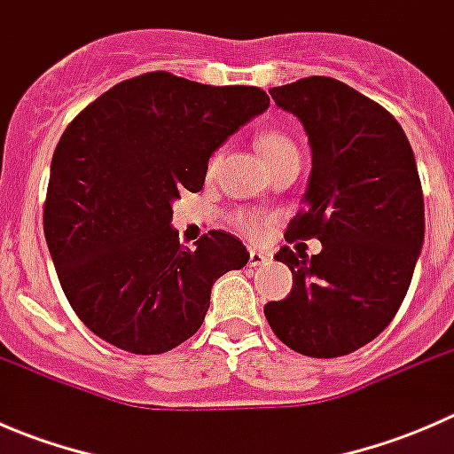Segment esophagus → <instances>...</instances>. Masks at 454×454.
Wrapping results in <instances>:
<instances>
[{
    "label": "esophagus",
    "mask_w": 454,
    "mask_h": 454,
    "mask_svg": "<svg viewBox=\"0 0 454 454\" xmlns=\"http://www.w3.org/2000/svg\"><path fill=\"white\" fill-rule=\"evenodd\" d=\"M272 261V254L263 250H250V265H265Z\"/></svg>",
    "instance_id": "obj_1"
}]
</instances>
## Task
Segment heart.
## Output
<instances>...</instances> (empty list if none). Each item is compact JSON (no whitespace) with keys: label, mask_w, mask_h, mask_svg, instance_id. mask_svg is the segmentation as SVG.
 Returning a JSON list of instances; mask_svg holds the SVG:
<instances>
[{"label":"heart","mask_w":454,"mask_h":454,"mask_svg":"<svg viewBox=\"0 0 454 454\" xmlns=\"http://www.w3.org/2000/svg\"><path fill=\"white\" fill-rule=\"evenodd\" d=\"M256 149L263 155L265 164L278 162V160L283 158H299V149H296L294 140L281 129L259 131V134H256ZM217 158L219 155H215V158L210 160V171H213L215 164H217ZM232 223H235L241 232H246V235L259 237L263 235L265 228L272 223V217H268V215L263 213H237L235 217H232Z\"/></svg>","instance_id":"b5f03b06"}]
</instances>
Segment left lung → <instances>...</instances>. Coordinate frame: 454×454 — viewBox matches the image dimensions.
<instances>
[{"mask_svg": "<svg viewBox=\"0 0 454 454\" xmlns=\"http://www.w3.org/2000/svg\"><path fill=\"white\" fill-rule=\"evenodd\" d=\"M270 94L312 146L305 208L286 239H318L323 250H278L294 283L263 312L290 349L338 358L380 336L409 290L424 241L418 164L400 122L354 87L308 76Z\"/></svg>", "mask_w": 454, "mask_h": 454, "instance_id": "left-lung-1", "label": "left lung"}]
</instances>
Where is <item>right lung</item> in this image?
I'll use <instances>...</instances> for the list:
<instances>
[{"label":"right lung","instance_id":"obj_1","mask_svg":"<svg viewBox=\"0 0 454 454\" xmlns=\"http://www.w3.org/2000/svg\"><path fill=\"white\" fill-rule=\"evenodd\" d=\"M253 85H204L146 72L114 85L63 131L52 155L43 232L59 281L87 329L155 356L204 323L210 287L248 263L237 237L210 231L180 246L173 200L204 186L208 158L265 112Z\"/></svg>","mask_w":454,"mask_h":454}]
</instances>
